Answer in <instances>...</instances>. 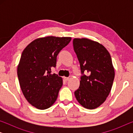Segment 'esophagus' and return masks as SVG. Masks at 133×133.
Instances as JSON below:
<instances>
[{"label":"esophagus","instance_id":"esophagus-1","mask_svg":"<svg viewBox=\"0 0 133 133\" xmlns=\"http://www.w3.org/2000/svg\"><path fill=\"white\" fill-rule=\"evenodd\" d=\"M63 79H64L65 81H68L69 80V77H63Z\"/></svg>","mask_w":133,"mask_h":133}]
</instances>
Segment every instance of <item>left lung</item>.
Instances as JSON below:
<instances>
[{"label":"left lung","instance_id":"left-lung-1","mask_svg":"<svg viewBox=\"0 0 133 133\" xmlns=\"http://www.w3.org/2000/svg\"><path fill=\"white\" fill-rule=\"evenodd\" d=\"M72 43L82 74L74 95L84 108L95 109L104 102L111 90L115 76L111 57L97 42L75 38Z\"/></svg>","mask_w":133,"mask_h":133}]
</instances>
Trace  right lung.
I'll list each match as a JSON object with an SVG mask.
<instances>
[{"label": "right lung", "mask_w": 133, "mask_h": 133, "mask_svg": "<svg viewBox=\"0 0 133 133\" xmlns=\"http://www.w3.org/2000/svg\"><path fill=\"white\" fill-rule=\"evenodd\" d=\"M70 37L38 38L23 51L17 66V76L25 97L39 110L51 107L63 85L62 77L51 69L56 66L57 56L70 43Z\"/></svg>", "instance_id": "obj_1"}]
</instances>
